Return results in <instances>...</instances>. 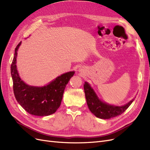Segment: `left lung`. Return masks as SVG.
<instances>
[{
    "instance_id": "left-lung-1",
    "label": "left lung",
    "mask_w": 150,
    "mask_h": 150,
    "mask_svg": "<svg viewBox=\"0 0 150 150\" xmlns=\"http://www.w3.org/2000/svg\"><path fill=\"white\" fill-rule=\"evenodd\" d=\"M85 96L90 111L97 117L101 119H110L124 112L131 105L134 99L125 105L117 106L111 105L99 99L90 84L85 82L84 84Z\"/></svg>"
}]
</instances>
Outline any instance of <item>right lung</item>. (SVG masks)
Here are the masks:
<instances>
[{"mask_svg": "<svg viewBox=\"0 0 150 150\" xmlns=\"http://www.w3.org/2000/svg\"><path fill=\"white\" fill-rule=\"evenodd\" d=\"M21 44V42L15 49L11 66L15 98L20 105L30 115L39 116L51 115L59 108L66 86L73 76L74 71L67 72L58 76L42 87L27 84L21 79L16 66L17 51Z\"/></svg>", "mask_w": 150, "mask_h": 150, "instance_id": "1", "label": "right lung"}]
</instances>
